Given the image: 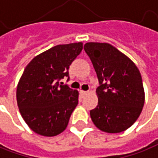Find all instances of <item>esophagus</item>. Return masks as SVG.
I'll return each mask as SVG.
<instances>
[{"mask_svg": "<svg viewBox=\"0 0 158 158\" xmlns=\"http://www.w3.org/2000/svg\"><path fill=\"white\" fill-rule=\"evenodd\" d=\"M87 93H88V92H85V91H82V90H80V91H79L80 96H81L82 98H83L85 95H86V94H87Z\"/></svg>", "mask_w": 158, "mask_h": 158, "instance_id": "34e87169", "label": "esophagus"}]
</instances>
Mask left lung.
Returning a JSON list of instances; mask_svg holds the SVG:
<instances>
[{"label": "left lung", "instance_id": "1", "mask_svg": "<svg viewBox=\"0 0 158 158\" xmlns=\"http://www.w3.org/2000/svg\"><path fill=\"white\" fill-rule=\"evenodd\" d=\"M84 49L92 60L99 86L98 106L90 110L96 127L107 133L127 130L144 105L140 72L131 59L108 43L88 42Z\"/></svg>", "mask_w": 158, "mask_h": 158}]
</instances>
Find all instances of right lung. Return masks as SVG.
Listing matches in <instances>:
<instances>
[{
    "label": "right lung",
    "mask_w": 158,
    "mask_h": 158,
    "mask_svg": "<svg viewBox=\"0 0 158 158\" xmlns=\"http://www.w3.org/2000/svg\"><path fill=\"white\" fill-rule=\"evenodd\" d=\"M82 49V42L58 45L26 66L17 85V105L24 121L39 135L54 137L66 128L79 103V92L60 80L69 79V66Z\"/></svg>",
    "instance_id": "1"
}]
</instances>
